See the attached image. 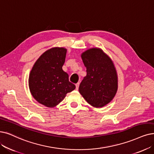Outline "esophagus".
<instances>
[{
  "instance_id": "34e87169",
  "label": "esophagus",
  "mask_w": 154,
  "mask_h": 154,
  "mask_svg": "<svg viewBox=\"0 0 154 154\" xmlns=\"http://www.w3.org/2000/svg\"><path fill=\"white\" fill-rule=\"evenodd\" d=\"M79 86V83H77L76 84V90H78Z\"/></svg>"
}]
</instances>
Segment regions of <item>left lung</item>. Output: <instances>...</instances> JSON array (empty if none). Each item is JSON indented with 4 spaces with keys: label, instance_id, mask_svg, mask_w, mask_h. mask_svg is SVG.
<instances>
[{
    "label": "left lung",
    "instance_id": "left-lung-1",
    "mask_svg": "<svg viewBox=\"0 0 154 154\" xmlns=\"http://www.w3.org/2000/svg\"><path fill=\"white\" fill-rule=\"evenodd\" d=\"M82 58L87 74L79 85V93L95 107L107 105L118 90V76L112 61L97 48L83 52Z\"/></svg>",
    "mask_w": 154,
    "mask_h": 154
}]
</instances>
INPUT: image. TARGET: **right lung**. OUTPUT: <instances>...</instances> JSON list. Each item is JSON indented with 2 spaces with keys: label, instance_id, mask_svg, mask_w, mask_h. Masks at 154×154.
I'll list each match as a JSON object with an SVG mask.
<instances>
[{
  "label": "right lung",
  "instance_id": "add662e5",
  "mask_svg": "<svg viewBox=\"0 0 154 154\" xmlns=\"http://www.w3.org/2000/svg\"><path fill=\"white\" fill-rule=\"evenodd\" d=\"M67 50L55 47L43 54L36 61L29 76V87L35 99L48 107L63 101L76 87L69 81L68 74L62 67Z\"/></svg>",
  "mask_w": 154,
  "mask_h": 154
}]
</instances>
